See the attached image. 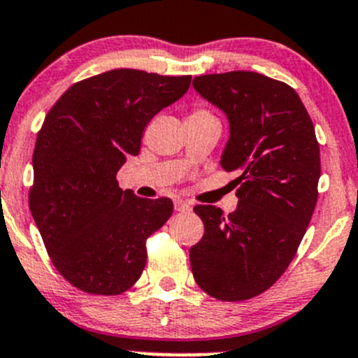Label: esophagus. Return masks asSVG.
Instances as JSON below:
<instances>
[{
    "label": "esophagus",
    "instance_id": "1",
    "mask_svg": "<svg viewBox=\"0 0 358 358\" xmlns=\"http://www.w3.org/2000/svg\"><path fill=\"white\" fill-rule=\"evenodd\" d=\"M174 208H176V211H189L191 210V203L184 201V199H176Z\"/></svg>",
    "mask_w": 358,
    "mask_h": 358
}]
</instances>
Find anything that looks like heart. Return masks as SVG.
I'll return each mask as SVG.
<instances>
[{
    "mask_svg": "<svg viewBox=\"0 0 358 358\" xmlns=\"http://www.w3.org/2000/svg\"><path fill=\"white\" fill-rule=\"evenodd\" d=\"M191 116H194V117H203V116H211V114L208 113V110H203V109H196L193 114H191Z\"/></svg>",
    "mask_w": 358,
    "mask_h": 358,
    "instance_id": "heart-1",
    "label": "heart"
}]
</instances>
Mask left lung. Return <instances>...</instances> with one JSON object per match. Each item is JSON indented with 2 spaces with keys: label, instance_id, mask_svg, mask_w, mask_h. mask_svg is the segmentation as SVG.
Instances as JSON below:
<instances>
[{
  "label": "left lung",
  "instance_id": "8db88e82",
  "mask_svg": "<svg viewBox=\"0 0 358 358\" xmlns=\"http://www.w3.org/2000/svg\"><path fill=\"white\" fill-rule=\"evenodd\" d=\"M193 87L229 121L220 165L237 174L239 203L229 215L194 206L205 234L191 270L211 297L245 301L283 275L306 234L321 176L316 131L297 92L259 73L196 76Z\"/></svg>",
  "mask_w": 358,
  "mask_h": 358
}]
</instances>
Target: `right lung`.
<instances>
[{"label":"right lung","instance_id":"add662e5","mask_svg":"<svg viewBox=\"0 0 358 358\" xmlns=\"http://www.w3.org/2000/svg\"><path fill=\"white\" fill-rule=\"evenodd\" d=\"M189 85L191 76L122 68L75 83L45 116L29 205L57 271L80 290L117 295L141 276L147 237L174 206L122 191L116 174L140 153L152 117Z\"/></svg>","mask_w":358,"mask_h":358}]
</instances>
